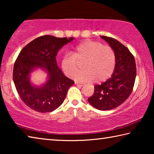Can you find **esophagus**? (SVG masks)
<instances>
[{"label":"esophagus","instance_id":"obj_1","mask_svg":"<svg viewBox=\"0 0 154 154\" xmlns=\"http://www.w3.org/2000/svg\"><path fill=\"white\" fill-rule=\"evenodd\" d=\"M75 85L77 86H80V87H83V86H85V84H83V83H79V82H75Z\"/></svg>","mask_w":154,"mask_h":154}]
</instances>
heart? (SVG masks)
<instances>
[{
    "instance_id": "heart-1",
    "label": "heart",
    "mask_w": 154,
    "mask_h": 154,
    "mask_svg": "<svg viewBox=\"0 0 154 154\" xmlns=\"http://www.w3.org/2000/svg\"><path fill=\"white\" fill-rule=\"evenodd\" d=\"M84 63L83 71L75 73L73 79L79 82H97L106 80L112 74L116 66V55L112 47L101 42L85 40L74 48L72 54L61 60V68L68 76L79 69V64Z\"/></svg>"
}]
</instances>
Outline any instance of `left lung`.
<instances>
[{
    "label": "left lung",
    "instance_id": "obj_1",
    "mask_svg": "<svg viewBox=\"0 0 154 154\" xmlns=\"http://www.w3.org/2000/svg\"><path fill=\"white\" fill-rule=\"evenodd\" d=\"M114 51L116 66L112 76L95 86L93 95L88 99L91 106L99 110H110L122 104L133 91L137 74L134 57L117 40L101 36Z\"/></svg>",
    "mask_w": 154,
    "mask_h": 154
}]
</instances>
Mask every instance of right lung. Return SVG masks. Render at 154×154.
<instances>
[{
  "label": "right lung",
  "mask_w": 154,
  "mask_h": 154,
  "mask_svg": "<svg viewBox=\"0 0 154 154\" xmlns=\"http://www.w3.org/2000/svg\"><path fill=\"white\" fill-rule=\"evenodd\" d=\"M74 38L40 36L27 45L19 54L13 67V79L21 100L38 112H51L63 103L74 82L57 66L58 51ZM40 69L47 74L46 81L36 85L31 81L32 72Z\"/></svg>",
  "instance_id": "right-lung-1"
}]
</instances>
